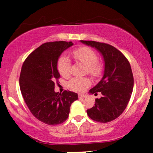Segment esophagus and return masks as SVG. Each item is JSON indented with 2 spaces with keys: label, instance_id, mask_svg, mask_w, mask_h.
<instances>
[{
  "label": "esophagus",
  "instance_id": "34e87169",
  "mask_svg": "<svg viewBox=\"0 0 153 153\" xmlns=\"http://www.w3.org/2000/svg\"><path fill=\"white\" fill-rule=\"evenodd\" d=\"M78 97H79V99H81V98H85V97H86V95H85V94H79Z\"/></svg>",
  "mask_w": 153,
  "mask_h": 153
}]
</instances>
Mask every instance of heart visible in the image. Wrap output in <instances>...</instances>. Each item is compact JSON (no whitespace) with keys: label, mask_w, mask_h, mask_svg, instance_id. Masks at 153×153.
<instances>
[{"label":"heart","mask_w":153,"mask_h":153,"mask_svg":"<svg viewBox=\"0 0 153 153\" xmlns=\"http://www.w3.org/2000/svg\"><path fill=\"white\" fill-rule=\"evenodd\" d=\"M71 55L74 60L85 65V73L92 76H100L103 72V64L98 61V56L92 48L80 47L71 51ZM58 71L62 76L68 77L70 75L71 62L67 56H60L57 63ZM91 81L88 77H74L68 83L69 88L73 91L83 92L90 85Z\"/></svg>","instance_id":"heart-1"}]
</instances>
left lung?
<instances>
[{
	"label": "left lung",
	"mask_w": 153,
	"mask_h": 153,
	"mask_svg": "<svg viewBox=\"0 0 153 153\" xmlns=\"http://www.w3.org/2000/svg\"><path fill=\"white\" fill-rule=\"evenodd\" d=\"M98 50L105 61V70L101 80L90 90L92 94L101 92L95 99L94 106L87 110L90 119L97 122L108 123L123 113L129 102L134 85V78L127 58L111 45L93 41H81Z\"/></svg>",
	"instance_id": "8db88e82"
}]
</instances>
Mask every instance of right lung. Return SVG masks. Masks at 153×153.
<instances>
[{"instance_id":"right-lung-1","label":"right lung","mask_w":153,"mask_h":153,"mask_svg":"<svg viewBox=\"0 0 153 153\" xmlns=\"http://www.w3.org/2000/svg\"><path fill=\"white\" fill-rule=\"evenodd\" d=\"M72 42H48L39 46L26 58L19 78L20 89L31 113L48 125L63 123L69 116L71 104L78 99L74 92H54L55 82L60 74L57 62Z\"/></svg>"}]
</instances>
